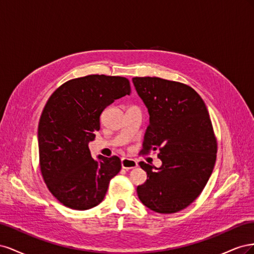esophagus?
Wrapping results in <instances>:
<instances>
[{"mask_svg": "<svg viewBox=\"0 0 254 254\" xmlns=\"http://www.w3.org/2000/svg\"><path fill=\"white\" fill-rule=\"evenodd\" d=\"M137 166V163L135 160L132 159H127V158H123L122 159V167L124 168L126 171H130V170H133Z\"/></svg>", "mask_w": 254, "mask_h": 254, "instance_id": "esophagus-1", "label": "esophagus"}]
</instances>
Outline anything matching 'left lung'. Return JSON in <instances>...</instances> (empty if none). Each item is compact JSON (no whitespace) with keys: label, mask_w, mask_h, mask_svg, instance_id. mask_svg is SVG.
Listing matches in <instances>:
<instances>
[{"label":"left lung","mask_w":254,"mask_h":254,"mask_svg":"<svg viewBox=\"0 0 254 254\" xmlns=\"http://www.w3.org/2000/svg\"><path fill=\"white\" fill-rule=\"evenodd\" d=\"M149 113L142 153L158 151L162 165L141 162L147 180L136 188L148 209L172 214L200 195L216 161L217 142L204 102L188 84L159 77H133Z\"/></svg>","instance_id":"left-lung-1"}]
</instances>
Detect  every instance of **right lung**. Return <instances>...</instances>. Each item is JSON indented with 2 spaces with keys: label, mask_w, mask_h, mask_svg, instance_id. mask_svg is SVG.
<instances>
[{
  "label": "right lung",
  "mask_w": 254,
  "mask_h": 254,
  "mask_svg": "<svg viewBox=\"0 0 254 254\" xmlns=\"http://www.w3.org/2000/svg\"><path fill=\"white\" fill-rule=\"evenodd\" d=\"M121 76L88 75L60 86L49 98L38 126L43 180L53 196L73 210H89L103 201L121 160L91 156L89 142L101 128L99 117L115 99L129 95Z\"/></svg>",
  "instance_id": "1"
}]
</instances>
